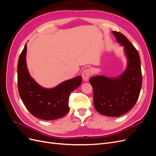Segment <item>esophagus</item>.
I'll use <instances>...</instances> for the list:
<instances>
[{"instance_id":"esophagus-1","label":"esophagus","mask_w":156,"mask_h":156,"mask_svg":"<svg viewBox=\"0 0 156 156\" xmlns=\"http://www.w3.org/2000/svg\"><path fill=\"white\" fill-rule=\"evenodd\" d=\"M90 69H85L82 72V77L83 79V81H88L89 79L90 76Z\"/></svg>"}]
</instances>
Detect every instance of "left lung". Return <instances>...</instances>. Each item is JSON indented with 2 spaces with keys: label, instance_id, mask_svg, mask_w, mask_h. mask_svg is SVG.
I'll return each instance as SVG.
<instances>
[{
  "label": "left lung",
  "instance_id": "obj_1",
  "mask_svg": "<svg viewBox=\"0 0 156 156\" xmlns=\"http://www.w3.org/2000/svg\"><path fill=\"white\" fill-rule=\"evenodd\" d=\"M117 41L124 46L127 67L120 77L108 78L97 75L90 79L93 88L94 105L101 115L116 117L134 107L142 87L140 60L137 50L119 32L112 31Z\"/></svg>",
  "mask_w": 156,
  "mask_h": 156
}]
</instances>
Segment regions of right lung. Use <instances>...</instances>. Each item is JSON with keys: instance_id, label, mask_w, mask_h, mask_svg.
<instances>
[{"instance_id": "obj_1", "label": "right lung", "mask_w": 156, "mask_h": 156, "mask_svg": "<svg viewBox=\"0 0 156 156\" xmlns=\"http://www.w3.org/2000/svg\"><path fill=\"white\" fill-rule=\"evenodd\" d=\"M26 54L27 45L17 64L18 90L25 106L33 116L42 120H55L65 116L69 110L70 94L80 86L81 76L67 80L53 88L41 87L30 77L27 66Z\"/></svg>"}]
</instances>
